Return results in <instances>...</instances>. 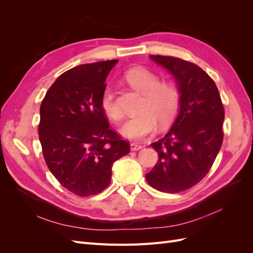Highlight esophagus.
Segmentation results:
<instances>
[{
    "instance_id": "esophagus-1",
    "label": "esophagus",
    "mask_w": 253,
    "mask_h": 253,
    "mask_svg": "<svg viewBox=\"0 0 253 253\" xmlns=\"http://www.w3.org/2000/svg\"><path fill=\"white\" fill-rule=\"evenodd\" d=\"M142 148V145L139 143H136V142H132L131 143V150L132 151H137V150H140Z\"/></svg>"
}]
</instances>
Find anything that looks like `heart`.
I'll return each instance as SVG.
<instances>
[{"label": "heart", "instance_id": "b5f03b06", "mask_svg": "<svg viewBox=\"0 0 253 253\" xmlns=\"http://www.w3.org/2000/svg\"><path fill=\"white\" fill-rule=\"evenodd\" d=\"M126 82L142 93L139 113L127 119L121 127V133L129 139H142L154 132L159 126L169 125L179 109V90L170 81H159V77L145 67H133L125 74ZM100 105L106 116L113 121H120L124 113L115 99L112 87H104Z\"/></svg>", "mask_w": 253, "mask_h": 253}]
</instances>
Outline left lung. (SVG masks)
Masks as SVG:
<instances>
[{
	"label": "left lung",
	"instance_id": "left-lung-1",
	"mask_svg": "<svg viewBox=\"0 0 253 253\" xmlns=\"http://www.w3.org/2000/svg\"><path fill=\"white\" fill-rule=\"evenodd\" d=\"M150 57L177 81L180 109L170 131L151 144L158 160L145 178L158 191L178 193L210 171L223 143L225 110L215 82L200 66L170 56Z\"/></svg>",
	"mask_w": 253,
	"mask_h": 253
}]
</instances>
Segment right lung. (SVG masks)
Segmentation results:
<instances>
[{"instance_id":"add662e5","label":"right lung","mask_w":253,"mask_h":253,"mask_svg":"<svg viewBox=\"0 0 253 253\" xmlns=\"http://www.w3.org/2000/svg\"><path fill=\"white\" fill-rule=\"evenodd\" d=\"M117 62L71 68L53 82L40 106L45 163L61 186L81 197L108 187L113 163L129 153V142L110 127L100 105L105 79Z\"/></svg>"}]
</instances>
